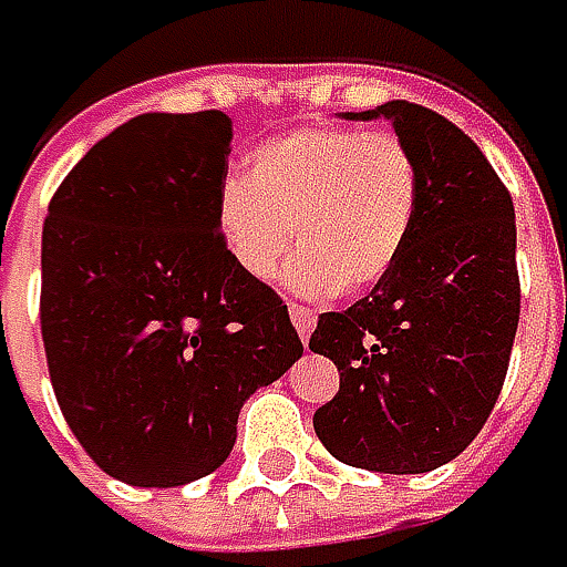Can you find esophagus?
Wrapping results in <instances>:
<instances>
[{
    "instance_id": "1",
    "label": "esophagus",
    "mask_w": 567,
    "mask_h": 567,
    "mask_svg": "<svg viewBox=\"0 0 567 567\" xmlns=\"http://www.w3.org/2000/svg\"><path fill=\"white\" fill-rule=\"evenodd\" d=\"M290 319H293V326H297L299 338L309 341V334H312V328H316V312H312L309 306L290 302Z\"/></svg>"
}]
</instances>
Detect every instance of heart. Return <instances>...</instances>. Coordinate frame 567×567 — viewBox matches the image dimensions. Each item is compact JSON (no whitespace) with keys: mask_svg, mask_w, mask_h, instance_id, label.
<instances>
[{"mask_svg":"<svg viewBox=\"0 0 567 567\" xmlns=\"http://www.w3.org/2000/svg\"><path fill=\"white\" fill-rule=\"evenodd\" d=\"M421 210V165L389 133L306 124L245 156L216 197V233L248 277L270 280L290 241L287 280L309 297H360L399 265Z\"/></svg>","mask_w":567,"mask_h":567,"instance_id":"b5f03b06","label":"heart"}]
</instances>
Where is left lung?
<instances>
[{
  "mask_svg": "<svg viewBox=\"0 0 567 567\" xmlns=\"http://www.w3.org/2000/svg\"><path fill=\"white\" fill-rule=\"evenodd\" d=\"M421 165V210L389 277L309 338L341 385L316 411L326 450L357 468L417 475L456 460L495 409L520 322L514 200L492 162L437 111L385 101Z\"/></svg>",
  "mask_w": 567,
  "mask_h": 567,
  "instance_id": "obj_1",
  "label": "left lung"
}]
</instances>
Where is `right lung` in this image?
Wrapping results in <instances>:
<instances>
[{"mask_svg":"<svg viewBox=\"0 0 567 567\" xmlns=\"http://www.w3.org/2000/svg\"><path fill=\"white\" fill-rule=\"evenodd\" d=\"M233 121L140 114L56 187L41 334L60 411L111 478L175 488L226 463L245 399L302 341L284 299L216 233Z\"/></svg>","mask_w":567,"mask_h":567,"instance_id":"right-lung-1","label":"right lung"}]
</instances>
